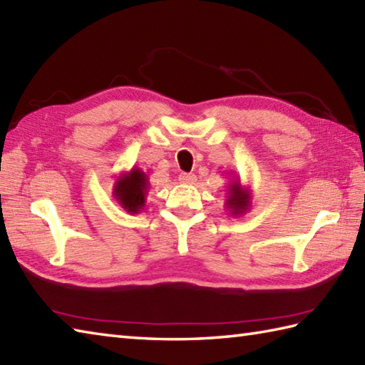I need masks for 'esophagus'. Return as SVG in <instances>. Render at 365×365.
Listing matches in <instances>:
<instances>
[{
	"instance_id": "34e87169",
	"label": "esophagus",
	"mask_w": 365,
	"mask_h": 365,
	"mask_svg": "<svg viewBox=\"0 0 365 365\" xmlns=\"http://www.w3.org/2000/svg\"><path fill=\"white\" fill-rule=\"evenodd\" d=\"M178 180H180V183H183V185H192L196 182V175L195 174H180Z\"/></svg>"
}]
</instances>
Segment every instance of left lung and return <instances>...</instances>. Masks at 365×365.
Listing matches in <instances>:
<instances>
[{"instance_id":"8db88e82","label":"left lung","mask_w":365,"mask_h":365,"mask_svg":"<svg viewBox=\"0 0 365 365\" xmlns=\"http://www.w3.org/2000/svg\"><path fill=\"white\" fill-rule=\"evenodd\" d=\"M225 207L232 217H242L252 207V191L242 185L240 177H232L231 183L227 185Z\"/></svg>"}]
</instances>
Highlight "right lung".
<instances>
[{
    "label": "right lung",
    "mask_w": 365,
    "mask_h": 365,
    "mask_svg": "<svg viewBox=\"0 0 365 365\" xmlns=\"http://www.w3.org/2000/svg\"><path fill=\"white\" fill-rule=\"evenodd\" d=\"M148 188L147 174L139 168H133L130 173L118 175L113 185V197L128 213H139L145 207Z\"/></svg>",
    "instance_id": "add662e5"
}]
</instances>
